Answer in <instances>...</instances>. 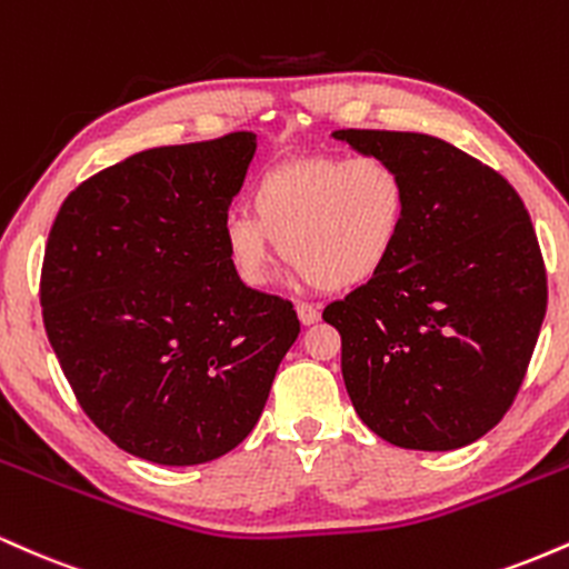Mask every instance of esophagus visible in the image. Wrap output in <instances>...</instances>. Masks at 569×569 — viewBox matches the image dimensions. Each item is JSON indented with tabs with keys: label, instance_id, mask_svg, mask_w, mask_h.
Listing matches in <instances>:
<instances>
[{
	"label": "esophagus",
	"instance_id": "esophagus-1",
	"mask_svg": "<svg viewBox=\"0 0 569 569\" xmlns=\"http://www.w3.org/2000/svg\"><path fill=\"white\" fill-rule=\"evenodd\" d=\"M297 318L302 326H312L318 323V318H321V310L310 302H297Z\"/></svg>",
	"mask_w": 569,
	"mask_h": 569
}]
</instances>
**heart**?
Segmentation results:
<instances>
[{
  "mask_svg": "<svg viewBox=\"0 0 569 569\" xmlns=\"http://www.w3.org/2000/svg\"><path fill=\"white\" fill-rule=\"evenodd\" d=\"M248 211L221 221L227 264L240 283L264 289L280 243V253L316 286L352 289L380 276L401 243L409 181L380 154H323L259 176Z\"/></svg>",
  "mask_w": 569,
  "mask_h": 569,
  "instance_id": "heart-1",
  "label": "heart"
}]
</instances>
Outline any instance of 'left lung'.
<instances>
[{
	"label": "left lung",
	"mask_w": 569,
	"mask_h": 569,
	"mask_svg": "<svg viewBox=\"0 0 569 569\" xmlns=\"http://www.w3.org/2000/svg\"><path fill=\"white\" fill-rule=\"evenodd\" d=\"M393 160L409 217L380 276L323 310L342 337L358 417L385 441L449 452L511 409L546 316L530 213L498 171L452 143L398 130H335Z\"/></svg>",
	"instance_id": "obj_1"
}]
</instances>
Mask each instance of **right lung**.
Segmentation results:
<instances>
[{
  "mask_svg": "<svg viewBox=\"0 0 569 569\" xmlns=\"http://www.w3.org/2000/svg\"><path fill=\"white\" fill-rule=\"evenodd\" d=\"M257 136L158 147L90 176L44 248V331L84 415L158 466L251 433L299 337L291 302L232 276L221 221Z\"/></svg>",
  "mask_w": 569,
  "mask_h": 569,
  "instance_id": "add662e5",
  "label": "right lung"
}]
</instances>
